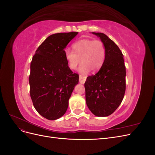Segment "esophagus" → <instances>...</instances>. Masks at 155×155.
Wrapping results in <instances>:
<instances>
[{
  "mask_svg": "<svg viewBox=\"0 0 155 155\" xmlns=\"http://www.w3.org/2000/svg\"><path fill=\"white\" fill-rule=\"evenodd\" d=\"M79 83H81V84H84L86 81V77L85 76H83L81 75H79Z\"/></svg>",
  "mask_w": 155,
  "mask_h": 155,
  "instance_id": "1",
  "label": "esophagus"
}]
</instances>
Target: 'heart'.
I'll return each mask as SVG.
<instances>
[{
  "label": "heart",
  "instance_id": "heart-1",
  "mask_svg": "<svg viewBox=\"0 0 155 155\" xmlns=\"http://www.w3.org/2000/svg\"><path fill=\"white\" fill-rule=\"evenodd\" d=\"M72 48L74 51L70 49L64 51L65 58L70 68L76 69L81 61L79 72L83 74H87L90 70L96 72L101 67L105 58V48L103 42L84 39L74 43Z\"/></svg>",
  "mask_w": 155,
  "mask_h": 155
}]
</instances>
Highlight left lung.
<instances>
[{
  "instance_id": "obj_1",
  "label": "left lung",
  "mask_w": 155,
  "mask_h": 155,
  "mask_svg": "<svg viewBox=\"0 0 155 155\" xmlns=\"http://www.w3.org/2000/svg\"><path fill=\"white\" fill-rule=\"evenodd\" d=\"M92 34L104 44L105 58L98 72L87 78L86 103L92 114L105 117L113 113L124 99L126 70L124 55L114 42L103 33Z\"/></svg>"
}]
</instances>
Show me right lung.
<instances>
[{"mask_svg": "<svg viewBox=\"0 0 155 155\" xmlns=\"http://www.w3.org/2000/svg\"><path fill=\"white\" fill-rule=\"evenodd\" d=\"M78 34L76 31L50 35L35 51L30 64V93L35 109L49 120L66 112L68 100L79 82L64 56V48Z\"/></svg>", "mask_w": 155, "mask_h": 155, "instance_id": "right-lung-1", "label": "right lung"}]
</instances>
